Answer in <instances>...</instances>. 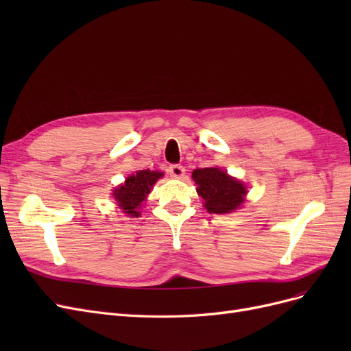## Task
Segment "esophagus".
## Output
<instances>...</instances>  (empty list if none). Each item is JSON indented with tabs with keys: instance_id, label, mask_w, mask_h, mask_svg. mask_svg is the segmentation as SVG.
Wrapping results in <instances>:
<instances>
[{
	"instance_id": "obj_1",
	"label": "esophagus",
	"mask_w": 351,
	"mask_h": 351,
	"mask_svg": "<svg viewBox=\"0 0 351 351\" xmlns=\"http://www.w3.org/2000/svg\"><path fill=\"white\" fill-rule=\"evenodd\" d=\"M168 173L171 174L173 177H176V178H182L184 176V173H186V169H184L183 165L174 164V165H169L168 167Z\"/></svg>"
}]
</instances>
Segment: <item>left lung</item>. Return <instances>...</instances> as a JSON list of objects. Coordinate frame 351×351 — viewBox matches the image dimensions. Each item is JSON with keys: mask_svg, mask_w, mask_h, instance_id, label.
<instances>
[{"mask_svg": "<svg viewBox=\"0 0 351 351\" xmlns=\"http://www.w3.org/2000/svg\"><path fill=\"white\" fill-rule=\"evenodd\" d=\"M196 192L205 200V208L214 214H228L243 204L246 187L219 168H200L192 174Z\"/></svg>", "mask_w": 351, "mask_h": 351, "instance_id": "1", "label": "left lung"}]
</instances>
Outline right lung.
I'll list each match as a JSON object with an SVG mask.
<instances>
[{"label": "right lung", "instance_id": "add662e5", "mask_svg": "<svg viewBox=\"0 0 351 351\" xmlns=\"http://www.w3.org/2000/svg\"><path fill=\"white\" fill-rule=\"evenodd\" d=\"M162 176V173L142 169V171H136V174L127 177L125 183L117 187L112 193L117 204L124 210V214L130 217L139 215L137 208L141 206L146 196L151 193V189L156 183V180Z\"/></svg>", "mask_w": 351, "mask_h": 351}]
</instances>
